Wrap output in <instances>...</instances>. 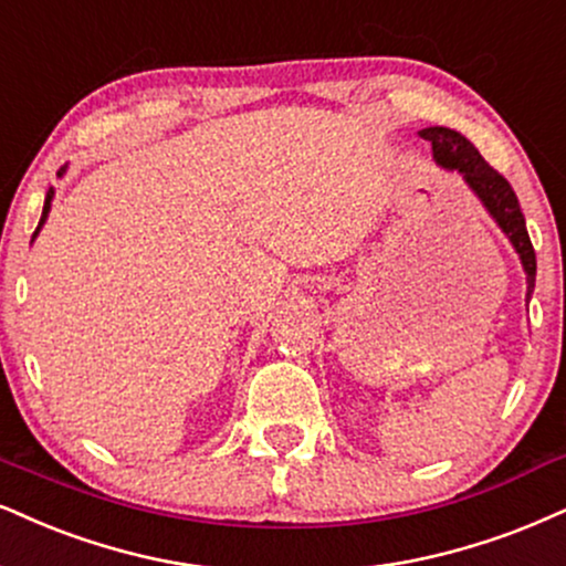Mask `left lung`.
<instances>
[{
  "instance_id": "left-lung-1",
  "label": "left lung",
  "mask_w": 566,
  "mask_h": 566,
  "mask_svg": "<svg viewBox=\"0 0 566 566\" xmlns=\"http://www.w3.org/2000/svg\"><path fill=\"white\" fill-rule=\"evenodd\" d=\"M424 142L432 144V157L438 165L451 167L464 176L472 191L478 193L480 201L488 207V212L496 218L501 230L509 235V241L517 249L522 264L527 272V296L535 289V249L530 243L525 214H522L517 193L509 186V180L501 176L499 170H493L491 165L480 157V151L472 146L462 134L451 128H424L420 130Z\"/></svg>"
}]
</instances>
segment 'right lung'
Listing matches in <instances>:
<instances>
[{
    "mask_svg": "<svg viewBox=\"0 0 566 566\" xmlns=\"http://www.w3.org/2000/svg\"><path fill=\"white\" fill-rule=\"evenodd\" d=\"M49 201H52V191H49V193H46V201H44V212H41L39 228H41V226H44V220H46V214H49ZM39 228H36V233H39ZM36 233H33V235H36Z\"/></svg>",
    "mask_w": 566,
    "mask_h": 566,
    "instance_id": "add662e5",
    "label": "right lung"
}]
</instances>
